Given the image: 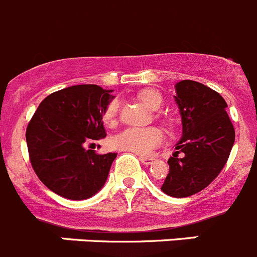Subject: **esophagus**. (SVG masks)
Instances as JSON below:
<instances>
[{"instance_id":"esophagus-1","label":"esophagus","mask_w":257,"mask_h":257,"mask_svg":"<svg viewBox=\"0 0 257 257\" xmlns=\"http://www.w3.org/2000/svg\"><path fill=\"white\" fill-rule=\"evenodd\" d=\"M139 159H140L141 163L145 164V166H150V164H153L155 162V158L153 157H140Z\"/></svg>"}]
</instances>
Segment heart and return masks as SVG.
<instances>
[{"label":"heart","instance_id":"obj_1","mask_svg":"<svg viewBox=\"0 0 257 257\" xmlns=\"http://www.w3.org/2000/svg\"><path fill=\"white\" fill-rule=\"evenodd\" d=\"M139 99L148 105L150 109H159L163 104L161 93L154 89H147L138 94ZM119 109V100L117 98L110 100L103 112V121L107 124H112L116 121ZM164 135L157 127H127L113 138L112 143L117 149L127 150L140 155H149L155 148L163 143Z\"/></svg>","mask_w":257,"mask_h":257}]
</instances>
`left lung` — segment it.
Returning a JSON list of instances; mask_svg holds the SVG:
<instances>
[{
  "instance_id": "left-lung-1",
  "label": "left lung",
  "mask_w": 257,
  "mask_h": 257,
  "mask_svg": "<svg viewBox=\"0 0 257 257\" xmlns=\"http://www.w3.org/2000/svg\"><path fill=\"white\" fill-rule=\"evenodd\" d=\"M176 102L182 116V138L177 152L168 159L169 173L162 191L187 197L210 185L229 158L234 144V127L223 96L192 80L176 84ZM182 152L184 157L178 154Z\"/></svg>"
}]
</instances>
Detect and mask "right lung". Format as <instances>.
Listing matches in <instances>:
<instances>
[{"mask_svg":"<svg viewBox=\"0 0 257 257\" xmlns=\"http://www.w3.org/2000/svg\"><path fill=\"white\" fill-rule=\"evenodd\" d=\"M110 91L93 84L55 91L43 99L28 123L30 163L55 194L84 200L107 181L117 154H98L85 145L105 138L103 112L113 98Z\"/></svg>","mask_w":257,"mask_h":257,"instance_id":"right-lung-1","label":"right lung"}]
</instances>
